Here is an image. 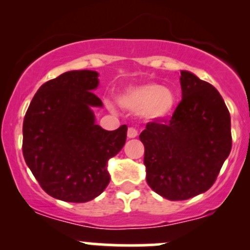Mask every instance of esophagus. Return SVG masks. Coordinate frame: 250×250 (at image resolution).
Masks as SVG:
<instances>
[{"mask_svg": "<svg viewBox=\"0 0 250 250\" xmlns=\"http://www.w3.org/2000/svg\"><path fill=\"white\" fill-rule=\"evenodd\" d=\"M127 137L129 138V139H133V138H137L138 137V130L135 129V128H128L127 130Z\"/></svg>", "mask_w": 250, "mask_h": 250, "instance_id": "34e87169", "label": "esophagus"}]
</instances>
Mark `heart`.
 <instances>
[{
    "instance_id": "b5f03b06",
    "label": "heart",
    "mask_w": 250,
    "mask_h": 250,
    "mask_svg": "<svg viewBox=\"0 0 250 250\" xmlns=\"http://www.w3.org/2000/svg\"><path fill=\"white\" fill-rule=\"evenodd\" d=\"M117 103L130 112L143 113L151 120H163L172 115L176 94L172 88L147 82L125 88L117 95Z\"/></svg>"
}]
</instances>
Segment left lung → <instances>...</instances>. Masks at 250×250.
<instances>
[{
  "mask_svg": "<svg viewBox=\"0 0 250 250\" xmlns=\"http://www.w3.org/2000/svg\"><path fill=\"white\" fill-rule=\"evenodd\" d=\"M183 99L169 121L141 132L146 181L169 201L206 192L232 146L231 118L220 93L190 71H180Z\"/></svg>",
  "mask_w": 250,
  "mask_h": 250,
  "instance_id": "1",
  "label": "left lung"
}]
</instances>
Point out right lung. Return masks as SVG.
<instances>
[{
    "label": "right lung",
    "instance_id": "add662e5",
    "mask_svg": "<svg viewBox=\"0 0 250 250\" xmlns=\"http://www.w3.org/2000/svg\"><path fill=\"white\" fill-rule=\"evenodd\" d=\"M97 71H67L42 84L22 125V155L41 188L57 200L84 203L110 183L107 161L127 138V125L105 130L93 107L103 103L93 90Z\"/></svg>",
    "mask_w": 250,
    "mask_h": 250
}]
</instances>
